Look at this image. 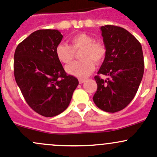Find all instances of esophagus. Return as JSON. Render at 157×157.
I'll list each match as a JSON object with an SVG mask.
<instances>
[{
	"instance_id": "1",
	"label": "esophagus",
	"mask_w": 157,
	"mask_h": 157,
	"mask_svg": "<svg viewBox=\"0 0 157 157\" xmlns=\"http://www.w3.org/2000/svg\"><path fill=\"white\" fill-rule=\"evenodd\" d=\"M86 80H84V79H79V83H83L85 82Z\"/></svg>"
}]
</instances>
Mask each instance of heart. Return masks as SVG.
Returning <instances> with one entry per match:
<instances>
[{
  "mask_svg": "<svg viewBox=\"0 0 157 157\" xmlns=\"http://www.w3.org/2000/svg\"><path fill=\"white\" fill-rule=\"evenodd\" d=\"M71 46L64 43L58 44L56 48V55L59 62L69 64L74 57V51L82 49L80 57L82 60L71 64L66 67V71L71 75L85 78L93 71L95 62L99 64L105 56V47L99 42H95L92 36L86 33L74 34L69 40Z\"/></svg>",
  "mask_w": 157,
  "mask_h": 157,
  "instance_id": "heart-1",
  "label": "heart"
}]
</instances>
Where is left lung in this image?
Instances as JSON below:
<instances>
[{"mask_svg":"<svg viewBox=\"0 0 157 157\" xmlns=\"http://www.w3.org/2000/svg\"><path fill=\"white\" fill-rule=\"evenodd\" d=\"M100 29L106 52L98 74L110 78L95 76L93 101L101 110L115 113L134 98L144 74V56L139 41L125 29L108 25Z\"/></svg>","mask_w":157,"mask_h":157,"instance_id":"1","label":"left lung"}]
</instances>
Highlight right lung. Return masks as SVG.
<instances>
[{
  "label": "right lung",
  "instance_id": "obj_1",
  "mask_svg": "<svg viewBox=\"0 0 157 157\" xmlns=\"http://www.w3.org/2000/svg\"><path fill=\"white\" fill-rule=\"evenodd\" d=\"M62 38L60 31L55 29L36 31L15 51L16 83L28 105L46 117L66 110L79 84L76 77L67 75L56 55Z\"/></svg>",
  "mask_w": 157,
  "mask_h": 157
}]
</instances>
